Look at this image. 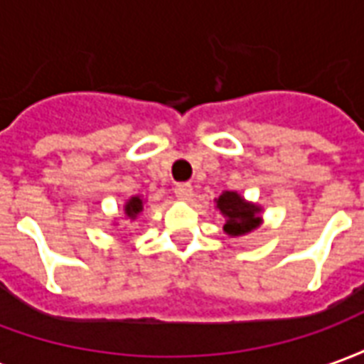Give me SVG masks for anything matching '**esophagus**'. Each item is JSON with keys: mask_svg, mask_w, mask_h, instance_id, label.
Segmentation results:
<instances>
[{"mask_svg": "<svg viewBox=\"0 0 364 364\" xmlns=\"http://www.w3.org/2000/svg\"><path fill=\"white\" fill-rule=\"evenodd\" d=\"M175 195L183 200H187V198L193 197V187H191V183H177L175 185Z\"/></svg>", "mask_w": 364, "mask_h": 364, "instance_id": "34e87169", "label": "esophagus"}]
</instances>
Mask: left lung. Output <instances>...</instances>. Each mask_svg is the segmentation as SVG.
I'll list each match as a JSON object with an SVG mask.
<instances>
[{
	"mask_svg": "<svg viewBox=\"0 0 364 364\" xmlns=\"http://www.w3.org/2000/svg\"><path fill=\"white\" fill-rule=\"evenodd\" d=\"M216 208L224 214V232L228 236H244L261 224V208L247 203L236 191H224L216 198Z\"/></svg>",
	"mask_w": 364,
	"mask_h": 364,
	"instance_id": "obj_1",
	"label": "left lung"
}]
</instances>
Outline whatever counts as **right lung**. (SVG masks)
Here are the masks:
<instances>
[{
  "label": "right lung",
  "instance_id": "1",
  "mask_svg": "<svg viewBox=\"0 0 364 364\" xmlns=\"http://www.w3.org/2000/svg\"><path fill=\"white\" fill-rule=\"evenodd\" d=\"M144 210V200L140 197H132L128 198V203L124 205V216L130 218V220H134L138 214Z\"/></svg>",
  "mask_w": 364,
  "mask_h": 364
}]
</instances>
